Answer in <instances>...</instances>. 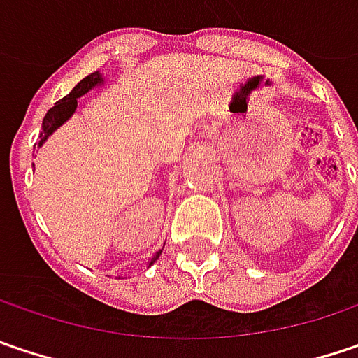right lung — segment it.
<instances>
[{
	"instance_id": "right-lung-1",
	"label": "right lung",
	"mask_w": 358,
	"mask_h": 358,
	"mask_svg": "<svg viewBox=\"0 0 358 358\" xmlns=\"http://www.w3.org/2000/svg\"><path fill=\"white\" fill-rule=\"evenodd\" d=\"M105 83V78H103V74L99 73H91L89 76H85L76 87H74L73 91L69 93V95L64 96V99H60L56 105H54L52 109L46 113L44 117V121H42V131H40V141H38V148H42L44 143H46V139L52 136L54 131L60 127V125H64L71 117L74 115V111H76V107H78V99L83 95H87L91 89H95V87H101ZM34 166V164H32ZM162 255V249L156 251V255H152L150 259H148V267L150 265H154V263L158 262V257Z\"/></svg>"
}]
</instances>
